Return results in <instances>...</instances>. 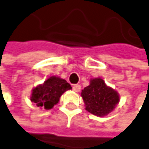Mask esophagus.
<instances>
[{
    "mask_svg": "<svg viewBox=\"0 0 149 149\" xmlns=\"http://www.w3.org/2000/svg\"><path fill=\"white\" fill-rule=\"evenodd\" d=\"M72 89H73L74 91H75V92H79L80 89H81V86H80V85L76 84V85H73V86H72Z\"/></svg>",
    "mask_w": 149,
    "mask_h": 149,
    "instance_id": "34e87169",
    "label": "esophagus"
}]
</instances>
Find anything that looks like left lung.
<instances>
[{
    "label": "left lung",
    "mask_w": 149,
    "mask_h": 149,
    "mask_svg": "<svg viewBox=\"0 0 149 149\" xmlns=\"http://www.w3.org/2000/svg\"><path fill=\"white\" fill-rule=\"evenodd\" d=\"M81 96L86 109L97 116L110 113L119 102L118 93L99 78L90 80V85L82 90Z\"/></svg>",
    "instance_id": "left-lung-1"
}]
</instances>
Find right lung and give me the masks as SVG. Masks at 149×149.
Returning <instances> with one entry per match:
<instances>
[{
    "label": "right lung",
    "mask_w": 149,
    "mask_h": 149,
    "mask_svg": "<svg viewBox=\"0 0 149 149\" xmlns=\"http://www.w3.org/2000/svg\"><path fill=\"white\" fill-rule=\"evenodd\" d=\"M70 89L71 86L65 79L53 76L33 90L31 101L36 103L37 107L50 109L58 103L61 95Z\"/></svg>",
    "instance_id": "right-lung-1"
}]
</instances>
